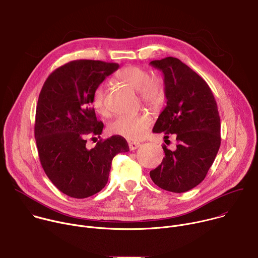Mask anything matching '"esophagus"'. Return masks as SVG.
<instances>
[{"label":"esophagus","mask_w":258,"mask_h":258,"mask_svg":"<svg viewBox=\"0 0 258 258\" xmlns=\"http://www.w3.org/2000/svg\"><path fill=\"white\" fill-rule=\"evenodd\" d=\"M140 146H141L140 143H137V142H128V147H130V150H131V151H134V150L138 149Z\"/></svg>","instance_id":"34e87169"}]
</instances>
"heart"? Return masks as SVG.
Wrapping results in <instances>:
<instances>
[{
	"instance_id": "heart-1",
	"label": "heart",
	"mask_w": 258,
	"mask_h": 258,
	"mask_svg": "<svg viewBox=\"0 0 258 258\" xmlns=\"http://www.w3.org/2000/svg\"><path fill=\"white\" fill-rule=\"evenodd\" d=\"M116 79L128 85L139 92L141 101L151 108H156L162 104L165 98V91L162 83L157 79H151V73L141 66L128 65L116 73ZM106 88L99 85L92 97V104L96 111L108 116L110 110L106 101ZM152 122L148 114L122 115L109 125V131L113 135L125 138L128 141H140L143 139Z\"/></svg>"
}]
</instances>
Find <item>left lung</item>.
<instances>
[{"instance_id":"1","label":"left lung","mask_w":258,"mask_h":258,"mask_svg":"<svg viewBox=\"0 0 258 258\" xmlns=\"http://www.w3.org/2000/svg\"><path fill=\"white\" fill-rule=\"evenodd\" d=\"M162 71L166 107L153 133L174 135L176 146H163L165 157L150 171L159 188L187 192L205 178L220 146V119L214 96L206 82L179 59L166 57L150 62Z\"/></svg>"}]
</instances>
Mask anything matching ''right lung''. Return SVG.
Returning a JSON list of instances; mask_svg holds the SVG:
<instances>
[{
	"label": "right lung",
	"mask_w": 258,
	"mask_h": 258,
	"mask_svg": "<svg viewBox=\"0 0 258 258\" xmlns=\"http://www.w3.org/2000/svg\"><path fill=\"white\" fill-rule=\"evenodd\" d=\"M116 63L76 60L53 71L39 96L34 137L41 164L55 187L84 199L100 192L108 181L113 157L130 151L120 136L100 140L92 149L87 135L100 137L92 97L95 89L118 69Z\"/></svg>",
	"instance_id": "add662e5"
}]
</instances>
